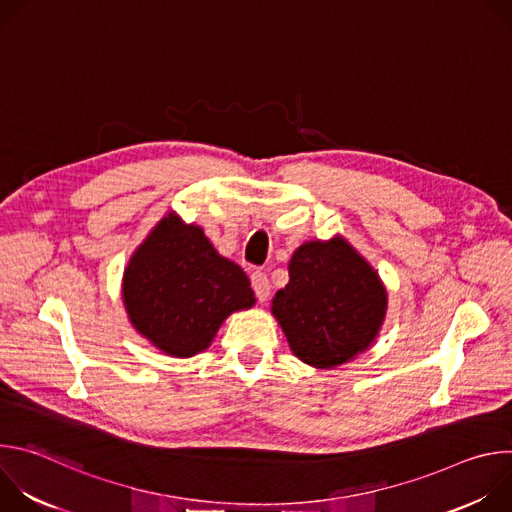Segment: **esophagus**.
<instances>
[{"mask_svg":"<svg viewBox=\"0 0 512 512\" xmlns=\"http://www.w3.org/2000/svg\"><path fill=\"white\" fill-rule=\"evenodd\" d=\"M251 285L255 289V296L259 298V302H267L269 298V291H271V285H269V279L263 271H253L251 273Z\"/></svg>","mask_w":512,"mask_h":512,"instance_id":"34e87169","label":"esophagus"}]
</instances>
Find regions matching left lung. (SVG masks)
<instances>
[{
  "label": "left lung",
  "mask_w": 512,
  "mask_h": 512,
  "mask_svg": "<svg viewBox=\"0 0 512 512\" xmlns=\"http://www.w3.org/2000/svg\"><path fill=\"white\" fill-rule=\"evenodd\" d=\"M271 314L300 360L334 369L375 342L387 289L346 239L308 241L291 255L289 283L275 294Z\"/></svg>",
  "instance_id": "obj_1"
}]
</instances>
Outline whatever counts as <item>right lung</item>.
Wrapping results in <instances>:
<instances>
[{
  "label": "right lung",
  "instance_id": "obj_1",
  "mask_svg": "<svg viewBox=\"0 0 512 512\" xmlns=\"http://www.w3.org/2000/svg\"><path fill=\"white\" fill-rule=\"evenodd\" d=\"M123 304L133 328L170 356L206 350L218 328L255 304L245 271L216 253L196 225L166 214L131 255Z\"/></svg>",
  "mask_w": 512,
  "mask_h": 512
}]
</instances>
